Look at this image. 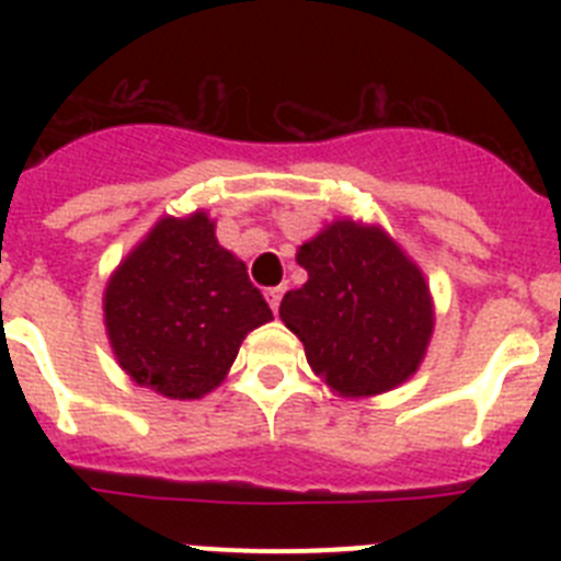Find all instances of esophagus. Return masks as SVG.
I'll list each match as a JSON object with an SVG mask.
<instances>
[{"instance_id": "1", "label": "esophagus", "mask_w": 561, "mask_h": 561, "mask_svg": "<svg viewBox=\"0 0 561 561\" xmlns=\"http://www.w3.org/2000/svg\"><path fill=\"white\" fill-rule=\"evenodd\" d=\"M284 286H272V289H266V300H270L272 311L277 314V309H280V300H284Z\"/></svg>"}]
</instances>
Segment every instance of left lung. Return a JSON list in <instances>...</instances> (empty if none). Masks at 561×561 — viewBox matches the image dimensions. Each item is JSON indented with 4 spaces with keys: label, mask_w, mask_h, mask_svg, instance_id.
<instances>
[{
    "label": "left lung",
    "mask_w": 561,
    "mask_h": 561,
    "mask_svg": "<svg viewBox=\"0 0 561 561\" xmlns=\"http://www.w3.org/2000/svg\"><path fill=\"white\" fill-rule=\"evenodd\" d=\"M309 272L280 320L334 393L376 396L419 370L433 336V297L419 266L381 227L342 219L297 250Z\"/></svg>",
    "instance_id": "8db88e82"
}]
</instances>
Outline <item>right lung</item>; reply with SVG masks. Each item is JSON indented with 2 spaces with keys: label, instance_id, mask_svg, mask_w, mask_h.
I'll use <instances>...</instances> for the list:
<instances>
[{
  "label": "right lung",
  "instance_id": "add662e5",
  "mask_svg": "<svg viewBox=\"0 0 561 561\" xmlns=\"http://www.w3.org/2000/svg\"><path fill=\"white\" fill-rule=\"evenodd\" d=\"M103 320L121 368L168 399L219 388L252 329L272 320L244 261L207 213L165 216L108 277Z\"/></svg>",
  "mask_w": 561,
  "mask_h": 561
}]
</instances>
